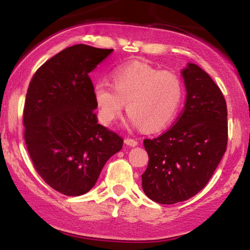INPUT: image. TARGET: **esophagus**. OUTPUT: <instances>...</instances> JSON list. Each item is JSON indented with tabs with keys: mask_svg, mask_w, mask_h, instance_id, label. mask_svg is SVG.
Returning <instances> with one entry per match:
<instances>
[{
	"mask_svg": "<svg viewBox=\"0 0 250 250\" xmlns=\"http://www.w3.org/2000/svg\"><path fill=\"white\" fill-rule=\"evenodd\" d=\"M125 143L126 146H138V142L135 141V140H133V139H125Z\"/></svg>",
	"mask_w": 250,
	"mask_h": 250,
	"instance_id": "1",
	"label": "esophagus"
}]
</instances>
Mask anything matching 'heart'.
<instances>
[{"label": "heart", "instance_id": "obj_1", "mask_svg": "<svg viewBox=\"0 0 250 250\" xmlns=\"http://www.w3.org/2000/svg\"><path fill=\"white\" fill-rule=\"evenodd\" d=\"M113 86L98 82L94 97L98 117L109 125L126 104L129 124L146 131H158L174 119L183 99V83L175 73L159 70L145 62H130L113 73Z\"/></svg>", "mask_w": 250, "mask_h": 250}]
</instances>
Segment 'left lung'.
Instances as JSON below:
<instances>
[{
    "mask_svg": "<svg viewBox=\"0 0 250 250\" xmlns=\"http://www.w3.org/2000/svg\"><path fill=\"white\" fill-rule=\"evenodd\" d=\"M186 89L183 112L175 125L143 141L149 164L142 188L150 200L175 204L204 188L227 146V107L221 89L201 67L181 70Z\"/></svg>",
    "mask_w": 250,
    "mask_h": 250,
    "instance_id": "1",
    "label": "left lung"
}]
</instances>
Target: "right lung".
Segmentation results:
<instances>
[{"mask_svg": "<svg viewBox=\"0 0 250 250\" xmlns=\"http://www.w3.org/2000/svg\"><path fill=\"white\" fill-rule=\"evenodd\" d=\"M113 49L78 44L42 65L25 100L24 138L36 171L50 188L78 196L94 188L124 139L98 124L89 73Z\"/></svg>", "mask_w": 250, "mask_h": 250, "instance_id": "obj_1", "label": "right lung"}]
</instances>
